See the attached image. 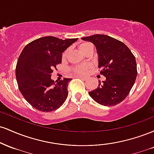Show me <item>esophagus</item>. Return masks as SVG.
I'll use <instances>...</instances> for the list:
<instances>
[{
	"mask_svg": "<svg viewBox=\"0 0 154 154\" xmlns=\"http://www.w3.org/2000/svg\"><path fill=\"white\" fill-rule=\"evenodd\" d=\"M77 77H78V78H80V79H83V80H86V79H88L86 77H82V76H77Z\"/></svg>",
	"mask_w": 154,
	"mask_h": 154,
	"instance_id": "obj_1",
	"label": "esophagus"
}]
</instances>
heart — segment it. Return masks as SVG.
<instances>
[{
	"label": "heart",
	"instance_id": "b5f03b06",
	"mask_svg": "<svg viewBox=\"0 0 154 154\" xmlns=\"http://www.w3.org/2000/svg\"><path fill=\"white\" fill-rule=\"evenodd\" d=\"M93 48L92 44L90 43H83L79 45V50L80 51L81 53L85 54L88 51L90 50H93ZM67 55H68V50L65 51L62 54V59L64 60L66 59L67 57ZM91 68L90 65H79V66H77L74 68L72 69V71L74 72V74L77 75H82L84 74L87 73L88 70Z\"/></svg>",
	"mask_w": 154,
	"mask_h": 154
}]
</instances>
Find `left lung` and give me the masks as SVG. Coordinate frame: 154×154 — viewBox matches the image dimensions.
Here are the masks:
<instances>
[{
    "label": "left lung",
    "mask_w": 154,
    "mask_h": 154,
    "mask_svg": "<svg viewBox=\"0 0 154 154\" xmlns=\"http://www.w3.org/2000/svg\"><path fill=\"white\" fill-rule=\"evenodd\" d=\"M93 43L98 56L100 74L106 80L89 92L90 96L100 105L113 106L128 96L137 77L135 57L122 42L105 35H94L82 38Z\"/></svg>",
    "instance_id": "1"
}]
</instances>
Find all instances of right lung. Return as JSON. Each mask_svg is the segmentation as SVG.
<instances>
[{
  "label": "right lung",
  "mask_w": 154,
  "mask_h": 154,
  "mask_svg": "<svg viewBox=\"0 0 154 154\" xmlns=\"http://www.w3.org/2000/svg\"><path fill=\"white\" fill-rule=\"evenodd\" d=\"M77 39L43 37L27 44L21 53L16 66L19 89L24 99L38 111H54L66 100L72 79L54 82L51 73L61 63L63 51Z\"/></svg>",
  "instance_id": "right-lung-1"
}]
</instances>
